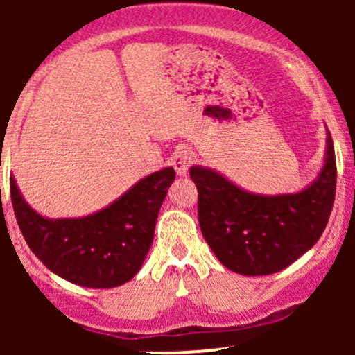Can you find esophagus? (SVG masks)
<instances>
[{
    "mask_svg": "<svg viewBox=\"0 0 355 355\" xmlns=\"http://www.w3.org/2000/svg\"><path fill=\"white\" fill-rule=\"evenodd\" d=\"M191 162H193V153L187 148L178 150V152H175V155L172 157V165L173 168L177 170L178 175H185Z\"/></svg>",
    "mask_w": 355,
    "mask_h": 355,
    "instance_id": "1",
    "label": "esophagus"
}]
</instances>
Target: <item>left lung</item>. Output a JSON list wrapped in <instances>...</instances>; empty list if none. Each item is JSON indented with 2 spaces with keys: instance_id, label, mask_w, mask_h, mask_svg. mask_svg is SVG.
Here are the masks:
<instances>
[{
  "instance_id": "8db88e82",
  "label": "left lung",
  "mask_w": 355,
  "mask_h": 355,
  "mask_svg": "<svg viewBox=\"0 0 355 355\" xmlns=\"http://www.w3.org/2000/svg\"><path fill=\"white\" fill-rule=\"evenodd\" d=\"M198 223L211 252L229 270L268 275L284 270L320 239L336 198L337 166L331 133L317 180L297 193L255 195L215 170L191 166Z\"/></svg>"
}]
</instances>
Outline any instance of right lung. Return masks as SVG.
<instances>
[{
	"label": "right lung",
	"mask_w": 355,
	"mask_h": 355,
	"mask_svg": "<svg viewBox=\"0 0 355 355\" xmlns=\"http://www.w3.org/2000/svg\"><path fill=\"white\" fill-rule=\"evenodd\" d=\"M175 180L172 166L141 178L107 209L81 218H44L10 178L13 210L31 252L53 274L81 287L112 288L137 275Z\"/></svg>",
	"instance_id": "1"
}]
</instances>
